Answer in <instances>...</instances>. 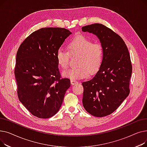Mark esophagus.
<instances>
[{"instance_id": "esophagus-1", "label": "esophagus", "mask_w": 147, "mask_h": 147, "mask_svg": "<svg viewBox=\"0 0 147 147\" xmlns=\"http://www.w3.org/2000/svg\"><path fill=\"white\" fill-rule=\"evenodd\" d=\"M78 83V81H76V80H73V79H71V83L72 85H74V84H76Z\"/></svg>"}]
</instances>
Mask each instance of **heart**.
<instances>
[{
    "label": "heart",
    "instance_id": "heart-1",
    "mask_svg": "<svg viewBox=\"0 0 147 147\" xmlns=\"http://www.w3.org/2000/svg\"><path fill=\"white\" fill-rule=\"evenodd\" d=\"M67 48L71 55L78 54V67L64 70L62 75L66 78L78 80L88 78L89 74H96L101 67L104 51L102 45L93 43L91 40L83 36H76L68 43ZM58 65L63 68H67L69 64V53L64 49L59 48L56 53Z\"/></svg>",
    "mask_w": 147,
    "mask_h": 147
}]
</instances>
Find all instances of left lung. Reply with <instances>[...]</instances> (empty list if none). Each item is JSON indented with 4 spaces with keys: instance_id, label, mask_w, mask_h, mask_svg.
<instances>
[{
    "instance_id": "obj_1",
    "label": "left lung",
    "mask_w": 147,
    "mask_h": 147,
    "mask_svg": "<svg viewBox=\"0 0 147 147\" xmlns=\"http://www.w3.org/2000/svg\"><path fill=\"white\" fill-rule=\"evenodd\" d=\"M82 31L95 35L103 48L101 68L92 79L82 82L84 109L102 117L117 110L129 94L130 57L125 42L106 26L96 23L83 27Z\"/></svg>"
}]
</instances>
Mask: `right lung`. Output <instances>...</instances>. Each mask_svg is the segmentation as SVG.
<instances>
[{"instance_id": "obj_1", "label": "right lung", "mask_w": 147, "mask_h": 147, "mask_svg": "<svg viewBox=\"0 0 147 147\" xmlns=\"http://www.w3.org/2000/svg\"><path fill=\"white\" fill-rule=\"evenodd\" d=\"M71 33L63 28H42L26 38L18 50L15 76L18 98L37 117L55 115L70 87L69 79H61L56 53Z\"/></svg>"}]
</instances>
